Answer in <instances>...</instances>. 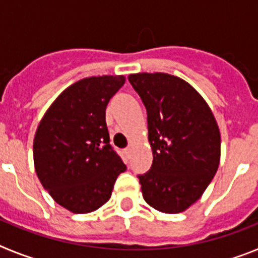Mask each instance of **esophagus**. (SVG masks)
<instances>
[{
    "label": "esophagus",
    "instance_id": "esophagus-1",
    "mask_svg": "<svg viewBox=\"0 0 258 258\" xmlns=\"http://www.w3.org/2000/svg\"><path fill=\"white\" fill-rule=\"evenodd\" d=\"M124 154H125V156L129 157V155H131V147H126V149L124 150Z\"/></svg>",
    "mask_w": 258,
    "mask_h": 258
}]
</instances>
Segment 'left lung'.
<instances>
[{"label": "left lung", "instance_id": "8db88e82", "mask_svg": "<svg viewBox=\"0 0 258 258\" xmlns=\"http://www.w3.org/2000/svg\"><path fill=\"white\" fill-rule=\"evenodd\" d=\"M147 111L154 160L138 174L143 199L164 213H179L197 202L220 164L221 137L213 113L184 80L168 74L127 77Z\"/></svg>", "mask_w": 258, "mask_h": 258}]
</instances>
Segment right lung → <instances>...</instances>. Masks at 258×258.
Listing matches in <instances>:
<instances>
[{
    "label": "right lung",
    "instance_id": "right-lung-1",
    "mask_svg": "<svg viewBox=\"0 0 258 258\" xmlns=\"http://www.w3.org/2000/svg\"><path fill=\"white\" fill-rule=\"evenodd\" d=\"M124 76L88 77L61 93L41 120L33 141L37 177L58 204L89 213L108 202L126 170L109 145L106 108Z\"/></svg>",
    "mask_w": 258,
    "mask_h": 258
}]
</instances>
